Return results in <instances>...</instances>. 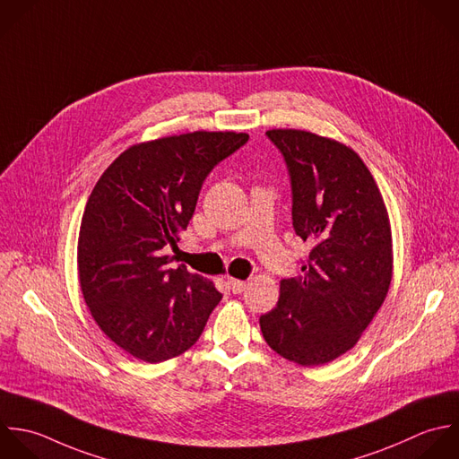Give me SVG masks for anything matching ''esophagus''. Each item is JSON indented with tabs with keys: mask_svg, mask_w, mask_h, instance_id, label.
Segmentation results:
<instances>
[{
	"mask_svg": "<svg viewBox=\"0 0 459 459\" xmlns=\"http://www.w3.org/2000/svg\"><path fill=\"white\" fill-rule=\"evenodd\" d=\"M245 288H247V282H245V281L229 279V290H230L232 293H241Z\"/></svg>",
	"mask_w": 459,
	"mask_h": 459,
	"instance_id": "obj_1",
	"label": "esophagus"
}]
</instances>
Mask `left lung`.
Segmentation results:
<instances>
[{"label":"left lung","mask_w":459,"mask_h":459,"mask_svg":"<svg viewBox=\"0 0 459 459\" xmlns=\"http://www.w3.org/2000/svg\"><path fill=\"white\" fill-rule=\"evenodd\" d=\"M266 135L288 166L293 229L313 248L304 275L281 281L277 307L259 324L277 354L318 367L351 351L386 299L394 270L390 220L352 148L306 130Z\"/></svg>","instance_id":"left-lung-1"}]
</instances>
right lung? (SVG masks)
Listing matches in <instances>:
<instances>
[{
    "instance_id": "right-lung-1",
    "label": "right lung",
    "mask_w": 459,
    "mask_h": 459,
    "mask_svg": "<svg viewBox=\"0 0 459 459\" xmlns=\"http://www.w3.org/2000/svg\"><path fill=\"white\" fill-rule=\"evenodd\" d=\"M248 134L191 132L134 144L96 182L80 225L78 279L105 336L130 356L160 363L200 338L221 300L214 284L164 248L187 229L204 180Z\"/></svg>"
}]
</instances>
